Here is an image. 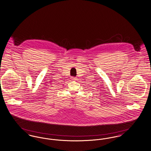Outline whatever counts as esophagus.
I'll return each instance as SVG.
<instances>
[{
    "instance_id": "34e87169",
    "label": "esophagus",
    "mask_w": 151,
    "mask_h": 151,
    "mask_svg": "<svg viewBox=\"0 0 151 151\" xmlns=\"http://www.w3.org/2000/svg\"><path fill=\"white\" fill-rule=\"evenodd\" d=\"M71 79H72V80H76L75 77H72Z\"/></svg>"
}]
</instances>
